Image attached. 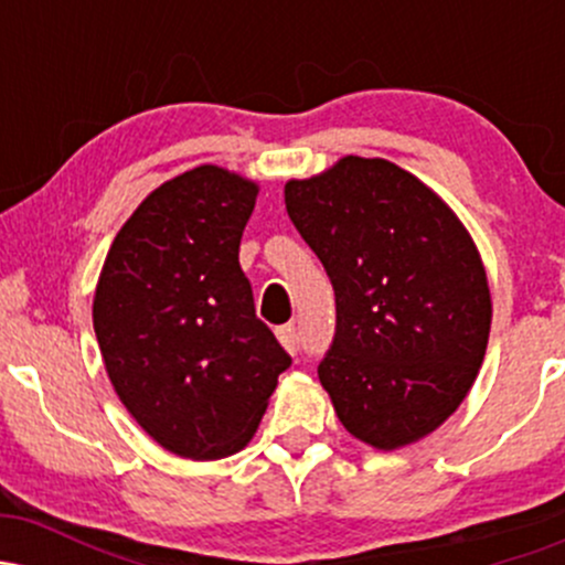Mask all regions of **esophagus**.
Returning a JSON list of instances; mask_svg holds the SVG:
<instances>
[{
    "instance_id": "34e87169",
    "label": "esophagus",
    "mask_w": 565,
    "mask_h": 565,
    "mask_svg": "<svg viewBox=\"0 0 565 565\" xmlns=\"http://www.w3.org/2000/svg\"><path fill=\"white\" fill-rule=\"evenodd\" d=\"M276 334H278V342H281V345L287 348L289 353H295V350H297V329H295V323H287V327H278Z\"/></svg>"
}]
</instances>
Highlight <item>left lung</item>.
<instances>
[{"mask_svg": "<svg viewBox=\"0 0 565 565\" xmlns=\"http://www.w3.org/2000/svg\"><path fill=\"white\" fill-rule=\"evenodd\" d=\"M284 201L334 287L319 380L337 417L382 451L425 438L462 404L489 345V281L468 228L385 159H340L289 180Z\"/></svg>", "mask_w": 565, "mask_h": 565, "instance_id": "obj_1", "label": "left lung"}]
</instances>
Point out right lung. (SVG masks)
<instances>
[{"label": "right lung", "instance_id": "right-lung-1", "mask_svg": "<svg viewBox=\"0 0 565 565\" xmlns=\"http://www.w3.org/2000/svg\"><path fill=\"white\" fill-rule=\"evenodd\" d=\"M257 191L215 164L167 180L116 233L97 278L108 380L135 423L185 459L242 451L291 366L238 265Z\"/></svg>", "mask_w": 565, "mask_h": 565}]
</instances>
